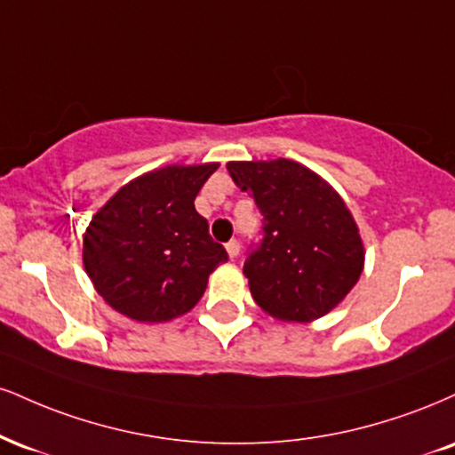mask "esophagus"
Here are the masks:
<instances>
[{
    "mask_svg": "<svg viewBox=\"0 0 455 455\" xmlns=\"http://www.w3.org/2000/svg\"><path fill=\"white\" fill-rule=\"evenodd\" d=\"M227 251H228V259H237V256H239V242H237V239H231V242L227 243Z\"/></svg>",
    "mask_w": 455,
    "mask_h": 455,
    "instance_id": "34e87169",
    "label": "esophagus"
}]
</instances>
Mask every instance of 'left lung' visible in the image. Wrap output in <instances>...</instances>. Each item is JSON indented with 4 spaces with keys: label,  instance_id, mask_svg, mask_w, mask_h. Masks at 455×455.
Returning <instances> with one entry per match:
<instances>
[{
    "label": "left lung",
    "instance_id": "1",
    "mask_svg": "<svg viewBox=\"0 0 455 455\" xmlns=\"http://www.w3.org/2000/svg\"><path fill=\"white\" fill-rule=\"evenodd\" d=\"M254 199L262 239L243 262L256 305L283 322H311L337 307L364 267V245L341 196L300 163H227Z\"/></svg>",
    "mask_w": 455,
    "mask_h": 455
}]
</instances>
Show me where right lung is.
<instances>
[{"instance_id": "right-lung-1", "label": "right lung", "mask_w": 455, "mask_h": 455, "mask_svg": "<svg viewBox=\"0 0 455 455\" xmlns=\"http://www.w3.org/2000/svg\"><path fill=\"white\" fill-rule=\"evenodd\" d=\"M216 169L218 163L155 169L92 216L82 260L109 307L138 322H169L199 303L210 273L228 260L195 210Z\"/></svg>"}]
</instances>
